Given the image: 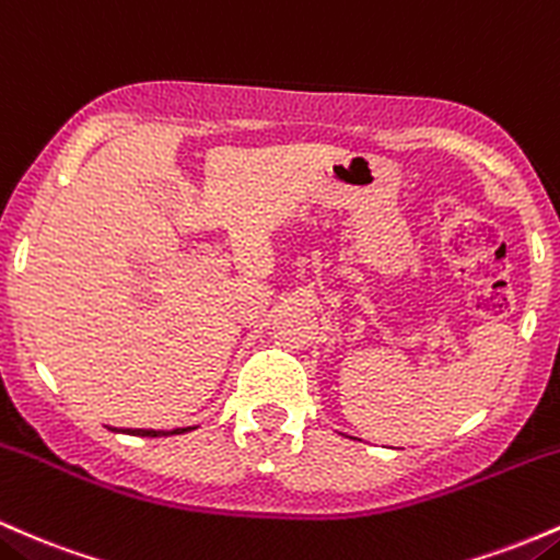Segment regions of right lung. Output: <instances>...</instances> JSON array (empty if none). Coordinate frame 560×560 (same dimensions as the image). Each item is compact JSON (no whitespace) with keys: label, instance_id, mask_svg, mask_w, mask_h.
Listing matches in <instances>:
<instances>
[{"label":"right lung","instance_id":"right-lung-1","mask_svg":"<svg viewBox=\"0 0 560 560\" xmlns=\"http://www.w3.org/2000/svg\"><path fill=\"white\" fill-rule=\"evenodd\" d=\"M116 431V429H113ZM124 433H129V436H174V433H185L190 429H174V431H153V429H118Z\"/></svg>","mask_w":560,"mask_h":560}]
</instances>
